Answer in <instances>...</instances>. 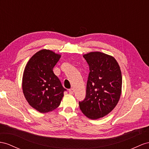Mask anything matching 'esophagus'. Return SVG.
I'll use <instances>...</instances> for the list:
<instances>
[{"label": "esophagus", "instance_id": "34e87169", "mask_svg": "<svg viewBox=\"0 0 149 149\" xmlns=\"http://www.w3.org/2000/svg\"><path fill=\"white\" fill-rule=\"evenodd\" d=\"M68 92H69L70 94H73L74 92V90L73 88H71V89H70L69 90H68Z\"/></svg>", "mask_w": 149, "mask_h": 149}]
</instances>
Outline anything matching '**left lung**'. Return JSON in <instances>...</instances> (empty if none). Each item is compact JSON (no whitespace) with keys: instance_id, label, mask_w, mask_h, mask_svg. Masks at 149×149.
I'll return each instance as SVG.
<instances>
[{"instance_id":"obj_1","label":"left lung","mask_w":149,"mask_h":149,"mask_svg":"<svg viewBox=\"0 0 149 149\" xmlns=\"http://www.w3.org/2000/svg\"><path fill=\"white\" fill-rule=\"evenodd\" d=\"M89 67L84 100L79 101L82 112L90 119L107 115L119 101L122 76L119 65L113 56L95 52L83 56Z\"/></svg>"}]
</instances>
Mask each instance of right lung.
Here are the masks:
<instances>
[{"instance_id": "add662e5", "label": "right lung", "mask_w": 149, "mask_h": 149, "mask_svg": "<svg viewBox=\"0 0 149 149\" xmlns=\"http://www.w3.org/2000/svg\"><path fill=\"white\" fill-rule=\"evenodd\" d=\"M61 57L41 49L29 59L22 77V91L30 106L45 113L58 107L66 91L53 68Z\"/></svg>"}]
</instances>
